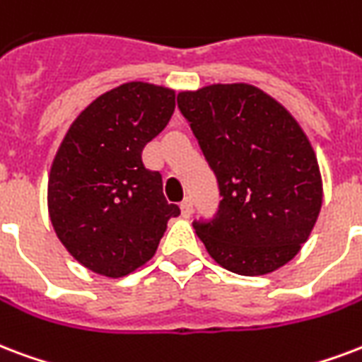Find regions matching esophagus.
Returning a JSON list of instances; mask_svg holds the SVG:
<instances>
[{"mask_svg":"<svg viewBox=\"0 0 362 362\" xmlns=\"http://www.w3.org/2000/svg\"><path fill=\"white\" fill-rule=\"evenodd\" d=\"M180 211H182V216H184V218L192 216L193 203H192V199H189V197H186V199L182 201V203H180Z\"/></svg>","mask_w":362,"mask_h":362,"instance_id":"34e87169","label":"esophagus"}]
</instances>
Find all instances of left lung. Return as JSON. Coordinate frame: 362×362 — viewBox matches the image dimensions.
Masks as SVG:
<instances>
[{
  "label": "left lung",
  "mask_w": 362,
  "mask_h": 362,
  "mask_svg": "<svg viewBox=\"0 0 362 362\" xmlns=\"http://www.w3.org/2000/svg\"><path fill=\"white\" fill-rule=\"evenodd\" d=\"M216 176L220 205L193 220L209 255L239 275L285 266L308 241L322 203L315 151L296 119L252 85H211L178 95Z\"/></svg>",
  "instance_id": "8db88e82"
}]
</instances>
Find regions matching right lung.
<instances>
[{
	"instance_id": "right-lung-1",
	"label": "right lung",
	"mask_w": 362,
	"mask_h": 362,
	"mask_svg": "<svg viewBox=\"0 0 362 362\" xmlns=\"http://www.w3.org/2000/svg\"><path fill=\"white\" fill-rule=\"evenodd\" d=\"M175 90L132 81L98 96L66 132L49 176V216L79 264L123 277L156 255L169 218L159 170L142 150L167 127Z\"/></svg>"
}]
</instances>
